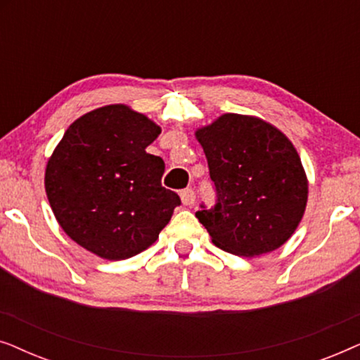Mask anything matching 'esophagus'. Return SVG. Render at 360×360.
I'll use <instances>...</instances> for the list:
<instances>
[{"label":"esophagus","instance_id":"esophagus-1","mask_svg":"<svg viewBox=\"0 0 360 360\" xmlns=\"http://www.w3.org/2000/svg\"><path fill=\"white\" fill-rule=\"evenodd\" d=\"M180 198H181V203H184L185 206H191L195 203L196 195L191 188H185V190L180 191Z\"/></svg>","mask_w":360,"mask_h":360}]
</instances>
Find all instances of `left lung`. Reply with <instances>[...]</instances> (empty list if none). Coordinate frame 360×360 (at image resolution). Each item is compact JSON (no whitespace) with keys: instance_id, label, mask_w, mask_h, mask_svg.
<instances>
[{"instance_id":"obj_1","label":"left lung","mask_w":360,"mask_h":360,"mask_svg":"<svg viewBox=\"0 0 360 360\" xmlns=\"http://www.w3.org/2000/svg\"><path fill=\"white\" fill-rule=\"evenodd\" d=\"M216 203L195 216L214 245L254 257L287 243L303 218L308 181L292 142L259 117L223 115L196 131Z\"/></svg>"}]
</instances>
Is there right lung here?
Instances as JSON below:
<instances>
[{
    "label": "right lung",
    "instance_id": "1",
    "mask_svg": "<svg viewBox=\"0 0 360 360\" xmlns=\"http://www.w3.org/2000/svg\"><path fill=\"white\" fill-rule=\"evenodd\" d=\"M159 134L124 105L98 108L68 127L46 169L49 203L68 238L108 260L155 243L181 203L162 186L164 160L146 152Z\"/></svg>",
    "mask_w": 360,
    "mask_h": 360
}]
</instances>
